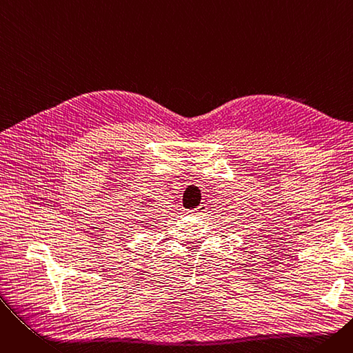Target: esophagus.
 <instances>
[{
  "mask_svg": "<svg viewBox=\"0 0 353 353\" xmlns=\"http://www.w3.org/2000/svg\"><path fill=\"white\" fill-rule=\"evenodd\" d=\"M205 212H206V206H205V205H200L197 209L190 210V214H197V216H200V214H203Z\"/></svg>",
  "mask_w": 353,
  "mask_h": 353,
  "instance_id": "34e87169",
  "label": "esophagus"
}]
</instances>
